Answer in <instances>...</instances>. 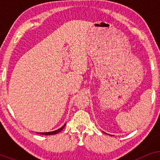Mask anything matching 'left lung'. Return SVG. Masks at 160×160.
Listing matches in <instances>:
<instances>
[{"instance_id": "1", "label": "left lung", "mask_w": 160, "mask_h": 160, "mask_svg": "<svg viewBox=\"0 0 160 160\" xmlns=\"http://www.w3.org/2000/svg\"><path fill=\"white\" fill-rule=\"evenodd\" d=\"M104 133H106V134H107V133L106 132H104ZM107 135H109V134H107Z\"/></svg>"}]
</instances>
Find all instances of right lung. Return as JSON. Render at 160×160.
<instances>
[{"label":"right lung","mask_w":160,"mask_h":160,"mask_svg":"<svg viewBox=\"0 0 160 160\" xmlns=\"http://www.w3.org/2000/svg\"><path fill=\"white\" fill-rule=\"evenodd\" d=\"M65 124H65L64 125H63L62 127H61L60 128H59L58 130H54V131H52V132H37V133H38V134H40V135H55V134H57V133H58V132H60V131H62V130L63 128H65Z\"/></svg>","instance_id":"1"}]
</instances>
